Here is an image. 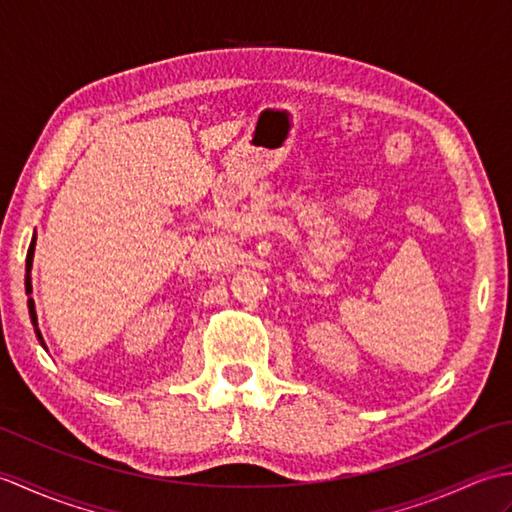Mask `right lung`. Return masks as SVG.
<instances>
[{
	"instance_id": "add662e5",
	"label": "right lung",
	"mask_w": 512,
	"mask_h": 512,
	"mask_svg": "<svg viewBox=\"0 0 512 512\" xmlns=\"http://www.w3.org/2000/svg\"><path fill=\"white\" fill-rule=\"evenodd\" d=\"M32 253H35V242L30 244V248H28V259H26V268L30 270V266H32ZM26 292H30V277H26ZM28 308H30V319H32V323L37 325V317H35V306H32V299L28 301ZM37 336H39V341H41V334H39V330H37Z\"/></svg>"
}]
</instances>
